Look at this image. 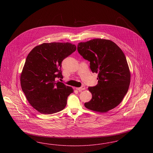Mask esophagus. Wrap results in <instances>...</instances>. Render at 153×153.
<instances>
[{"label":"esophagus","instance_id":"34e87169","mask_svg":"<svg viewBox=\"0 0 153 153\" xmlns=\"http://www.w3.org/2000/svg\"><path fill=\"white\" fill-rule=\"evenodd\" d=\"M76 89L77 90H78L79 91H81L82 90L85 89V87H84V86H82V87H81L80 88H76Z\"/></svg>","mask_w":153,"mask_h":153}]
</instances>
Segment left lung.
Instances as JSON below:
<instances>
[{
    "instance_id": "8db88e82",
    "label": "left lung",
    "mask_w": 153,
    "mask_h": 153,
    "mask_svg": "<svg viewBox=\"0 0 153 153\" xmlns=\"http://www.w3.org/2000/svg\"><path fill=\"white\" fill-rule=\"evenodd\" d=\"M77 51L90 62L92 72L98 73V84L88 88L92 97L85 102V107L102 113L115 108L126 95L130 83L123 52L114 42L99 38L79 43Z\"/></svg>"
}]
</instances>
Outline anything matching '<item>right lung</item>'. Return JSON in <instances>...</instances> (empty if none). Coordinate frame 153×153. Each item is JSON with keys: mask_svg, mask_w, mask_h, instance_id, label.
I'll return each mask as SVG.
<instances>
[{"mask_svg": "<svg viewBox=\"0 0 153 153\" xmlns=\"http://www.w3.org/2000/svg\"><path fill=\"white\" fill-rule=\"evenodd\" d=\"M76 50L71 43H44L28 54L21 75L22 91L30 105L41 114H52L65 108L73 89L56 78H63L61 63Z\"/></svg>", "mask_w": 153, "mask_h": 153, "instance_id": "right-lung-1", "label": "right lung"}]
</instances>
